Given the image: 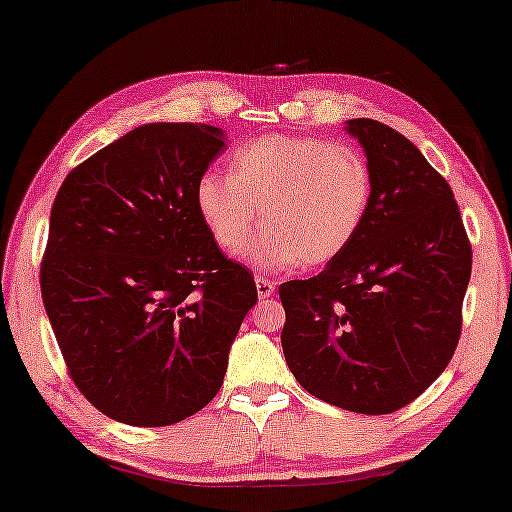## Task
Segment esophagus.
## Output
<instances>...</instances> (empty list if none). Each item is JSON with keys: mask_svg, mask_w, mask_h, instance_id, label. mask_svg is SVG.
Instances as JSON below:
<instances>
[{"mask_svg": "<svg viewBox=\"0 0 512 512\" xmlns=\"http://www.w3.org/2000/svg\"><path fill=\"white\" fill-rule=\"evenodd\" d=\"M255 285H257V294H259V299H269L271 294L276 292V283H273L271 278L257 276V278H255Z\"/></svg>", "mask_w": 512, "mask_h": 512, "instance_id": "1", "label": "esophagus"}]
</instances>
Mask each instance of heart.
Returning a JSON list of instances; mask_svg holds the SVG:
<instances>
[{"instance_id":"1","label":"heart","mask_w":512,"mask_h":512,"mask_svg":"<svg viewBox=\"0 0 512 512\" xmlns=\"http://www.w3.org/2000/svg\"><path fill=\"white\" fill-rule=\"evenodd\" d=\"M373 197L366 157L348 143L320 136L266 134L234 150L229 174L208 169L194 185V204L222 253L250 250L262 269L334 262L362 232Z\"/></svg>"}]
</instances>
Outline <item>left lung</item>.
<instances>
[{
    "label": "left lung",
    "instance_id": "8db88e82",
    "mask_svg": "<svg viewBox=\"0 0 512 512\" xmlns=\"http://www.w3.org/2000/svg\"><path fill=\"white\" fill-rule=\"evenodd\" d=\"M373 174L362 232L325 271L280 285L285 362L299 385L362 415L415 401L462 334L471 243L450 185L397 129L348 120Z\"/></svg>",
    "mask_w": 512,
    "mask_h": 512
}]
</instances>
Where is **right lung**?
Returning <instances> with one entry per match:
<instances>
[{
  "instance_id": "right-lung-1",
  "label": "right lung",
  "mask_w": 512,
  "mask_h": 512,
  "mask_svg": "<svg viewBox=\"0 0 512 512\" xmlns=\"http://www.w3.org/2000/svg\"><path fill=\"white\" fill-rule=\"evenodd\" d=\"M220 153L218 127L153 122L78 164L57 190L43 306L71 380L111 420L167 427L222 387L257 287L194 204Z\"/></svg>"
}]
</instances>
